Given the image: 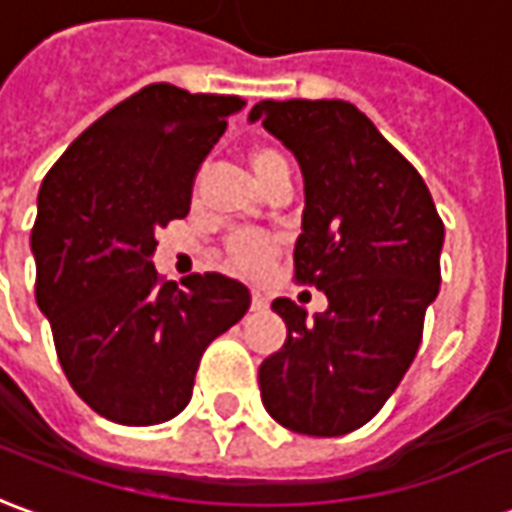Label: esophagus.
Wrapping results in <instances>:
<instances>
[{
	"instance_id": "esophagus-1",
	"label": "esophagus",
	"mask_w": 512,
	"mask_h": 512,
	"mask_svg": "<svg viewBox=\"0 0 512 512\" xmlns=\"http://www.w3.org/2000/svg\"><path fill=\"white\" fill-rule=\"evenodd\" d=\"M250 308H253V311H264V308H267V297L259 295V292H253V300H250Z\"/></svg>"
}]
</instances>
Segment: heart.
<instances>
[{"mask_svg":"<svg viewBox=\"0 0 512 512\" xmlns=\"http://www.w3.org/2000/svg\"><path fill=\"white\" fill-rule=\"evenodd\" d=\"M289 165V159L278 148L259 146L250 151V168L256 173V179L264 181L275 168ZM278 253V242L273 237H264L256 231H242L231 239V262L237 264L242 273H262L270 267V262Z\"/></svg>","mask_w":512,"mask_h":512,"instance_id":"obj_1","label":"heart"}]
</instances>
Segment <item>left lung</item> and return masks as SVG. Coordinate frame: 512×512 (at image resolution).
Masks as SVG:
<instances>
[{"instance_id": "8db88e82", "label": "left lung", "mask_w": 512, "mask_h": 512, "mask_svg": "<svg viewBox=\"0 0 512 512\" xmlns=\"http://www.w3.org/2000/svg\"><path fill=\"white\" fill-rule=\"evenodd\" d=\"M250 121L300 162L295 281L328 295L314 320L273 300L289 333L259 369L264 408L295 433L344 436L386 405L416 358L441 286L444 223L419 170L350 101H259Z\"/></svg>"}]
</instances>
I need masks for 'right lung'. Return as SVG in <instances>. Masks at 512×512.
<instances>
[{
    "label": "right lung",
    "instance_id": "right-lung-1",
    "mask_svg": "<svg viewBox=\"0 0 512 512\" xmlns=\"http://www.w3.org/2000/svg\"><path fill=\"white\" fill-rule=\"evenodd\" d=\"M239 96L146 85L76 137L38 192L35 300L71 389L118 424H159L190 402L201 355L245 317L248 286L151 264L154 231L190 212L192 179Z\"/></svg>",
    "mask_w": 512,
    "mask_h": 512
}]
</instances>
